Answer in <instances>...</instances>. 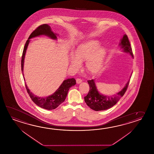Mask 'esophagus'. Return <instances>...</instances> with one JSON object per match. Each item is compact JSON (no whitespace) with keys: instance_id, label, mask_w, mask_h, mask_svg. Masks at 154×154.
Returning a JSON list of instances; mask_svg holds the SVG:
<instances>
[{"instance_id":"obj_1","label":"esophagus","mask_w":154,"mask_h":154,"mask_svg":"<svg viewBox=\"0 0 154 154\" xmlns=\"http://www.w3.org/2000/svg\"><path fill=\"white\" fill-rule=\"evenodd\" d=\"M82 82V81L81 79H76V83H77V84H79V83H81Z\"/></svg>"}]
</instances>
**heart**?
Returning <instances> with one entry per match:
<instances>
[{"mask_svg": "<svg viewBox=\"0 0 154 154\" xmlns=\"http://www.w3.org/2000/svg\"><path fill=\"white\" fill-rule=\"evenodd\" d=\"M97 41L91 40L80 44L75 50V57H71V65L79 69L81 63L86 60L85 67L91 74H96L100 71L106 56V49L99 46Z\"/></svg>", "mask_w": 154, "mask_h": 154, "instance_id": "heart-1", "label": "heart"}]
</instances>
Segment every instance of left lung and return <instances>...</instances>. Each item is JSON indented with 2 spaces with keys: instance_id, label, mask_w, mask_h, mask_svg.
Masks as SVG:
<instances>
[{
  "instance_id": "obj_1",
  "label": "left lung",
  "mask_w": 154,
  "mask_h": 154,
  "mask_svg": "<svg viewBox=\"0 0 154 154\" xmlns=\"http://www.w3.org/2000/svg\"><path fill=\"white\" fill-rule=\"evenodd\" d=\"M119 45L124 52L128 53L133 57L132 47L127 35H123V38L121 40ZM129 81L130 79L126 83L125 87L116 95L107 96L101 94L98 91L94 79L88 80L87 82L89 85L90 88L87 95L85 97V102L92 110L97 111L109 109L114 106L123 96L128 87Z\"/></svg>"
}]
</instances>
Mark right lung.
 <instances>
[{
	"label": "right lung",
	"instance_id": "right-lung-1",
	"mask_svg": "<svg viewBox=\"0 0 154 154\" xmlns=\"http://www.w3.org/2000/svg\"><path fill=\"white\" fill-rule=\"evenodd\" d=\"M41 35H47L49 37L53 39H57V35L51 31L50 26L48 24H43L39 26L37 28L35 29L34 31L32 33L29 35L27 41L26 42L25 47L23 48V51L22 53V59H21V70H22V75L23 69V63L24 59L25 56L26 49L28 47V44L29 43V39L35 37H38ZM25 80V79H24ZM75 79H67L63 81V83L60 85V87L58 88L54 94L48 96V97H37L34 94H33L30 91L29 89L27 87V85L25 83L26 88L29 97L31 98L32 100L33 101L35 104L38 106L41 107L43 109L47 110H54L59 106L60 104L63 103L66 99V96L68 93V91L69 88L72 86L75 85Z\"/></svg>",
	"mask_w": 154,
	"mask_h": 154
}]
</instances>
